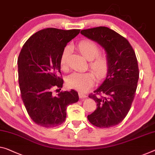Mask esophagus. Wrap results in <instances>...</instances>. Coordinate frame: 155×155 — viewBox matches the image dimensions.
<instances>
[{
    "label": "esophagus",
    "mask_w": 155,
    "mask_h": 155,
    "mask_svg": "<svg viewBox=\"0 0 155 155\" xmlns=\"http://www.w3.org/2000/svg\"><path fill=\"white\" fill-rule=\"evenodd\" d=\"M78 95H79V97L80 98H86V97H87V96H86V95H84V94H83L82 93H80V92H79L78 93Z\"/></svg>",
    "instance_id": "1"
}]
</instances>
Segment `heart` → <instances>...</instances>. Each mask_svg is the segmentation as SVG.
Wrapping results in <instances>:
<instances>
[{
    "mask_svg": "<svg viewBox=\"0 0 155 155\" xmlns=\"http://www.w3.org/2000/svg\"><path fill=\"white\" fill-rule=\"evenodd\" d=\"M80 53L89 60V67L98 80L105 78L109 71V61L104 53H100V48L96 43L89 39H83L76 46ZM69 48H65L60 58V66L62 69L67 68V58ZM92 72L73 73L66 79V84L69 88L81 92L87 91L94 84L96 77Z\"/></svg>",
    "mask_w": 155,
    "mask_h": 155,
    "instance_id": "1",
    "label": "heart"
}]
</instances>
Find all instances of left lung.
<instances>
[{"label":"left lung","mask_w":155,"mask_h":155,"mask_svg":"<svg viewBox=\"0 0 155 155\" xmlns=\"http://www.w3.org/2000/svg\"><path fill=\"white\" fill-rule=\"evenodd\" d=\"M80 33L104 48L109 61L105 80L89 96L97 108L87 118L96 127H113L122 122L134 101L139 77L135 52L127 39L109 28L100 26Z\"/></svg>","instance_id":"left-lung-1"}]
</instances>
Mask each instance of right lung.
I'll list each match as a JSON object with an SVG mask.
<instances>
[{"label":"right lung","instance_id":"right-lung-1","mask_svg":"<svg viewBox=\"0 0 155 155\" xmlns=\"http://www.w3.org/2000/svg\"><path fill=\"white\" fill-rule=\"evenodd\" d=\"M80 31L45 28L32 35L20 52L18 73L21 98L31 119L42 127L62 124L67 107L79 100L78 92L73 89L59 91L58 96H54L53 90H61L64 83L61 54Z\"/></svg>","mask_w":155,"mask_h":155}]
</instances>
